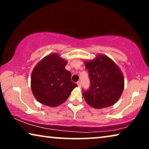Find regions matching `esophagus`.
I'll return each instance as SVG.
<instances>
[{"mask_svg":"<svg viewBox=\"0 0 149 149\" xmlns=\"http://www.w3.org/2000/svg\"><path fill=\"white\" fill-rule=\"evenodd\" d=\"M77 85H78V86H79V87H80L81 86V81H79L78 82H77Z\"/></svg>","mask_w":149,"mask_h":149,"instance_id":"obj_1","label":"esophagus"}]
</instances>
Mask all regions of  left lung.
Segmentation results:
<instances>
[{
  "instance_id": "1",
  "label": "left lung",
  "mask_w": 149,
  "mask_h": 149,
  "mask_svg": "<svg viewBox=\"0 0 149 149\" xmlns=\"http://www.w3.org/2000/svg\"><path fill=\"white\" fill-rule=\"evenodd\" d=\"M89 72L90 87L83 91V95L90 107L103 109L115 104L124 89V77L121 70L111 58L99 54L93 60L85 61Z\"/></svg>"
}]
</instances>
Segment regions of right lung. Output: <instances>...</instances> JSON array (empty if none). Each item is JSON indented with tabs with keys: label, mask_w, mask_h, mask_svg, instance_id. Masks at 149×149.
I'll return each instance as SVG.
<instances>
[{
	"label": "right lung",
	"mask_w": 149,
	"mask_h": 149,
	"mask_svg": "<svg viewBox=\"0 0 149 149\" xmlns=\"http://www.w3.org/2000/svg\"><path fill=\"white\" fill-rule=\"evenodd\" d=\"M67 61L58 54L42 58L31 74V89L35 98L42 104L56 107L66 102L77 86L71 81V73L65 69Z\"/></svg>",
	"instance_id": "right-lung-1"
}]
</instances>
